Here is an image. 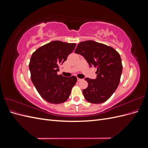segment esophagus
I'll list each match as a JSON object with an SVG mask.
<instances>
[{
	"instance_id": "1",
	"label": "esophagus",
	"mask_w": 148,
	"mask_h": 148,
	"mask_svg": "<svg viewBox=\"0 0 148 148\" xmlns=\"http://www.w3.org/2000/svg\"><path fill=\"white\" fill-rule=\"evenodd\" d=\"M82 80H83V79H80V78H77V81L78 82H80V81H82Z\"/></svg>"
}]
</instances>
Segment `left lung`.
Masks as SVG:
<instances>
[{
  "instance_id": "left-lung-1",
  "label": "left lung",
  "mask_w": 148,
  "mask_h": 148,
  "mask_svg": "<svg viewBox=\"0 0 148 148\" xmlns=\"http://www.w3.org/2000/svg\"><path fill=\"white\" fill-rule=\"evenodd\" d=\"M75 52L82 56L89 66L97 68L96 79L85 78L88 83L83 90L85 99L92 104L108 100L117 88L122 73L119 53L114 48L94 41L79 43Z\"/></svg>"
}]
</instances>
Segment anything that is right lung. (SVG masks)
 <instances>
[{"label": "right lung", "instance_id": "obj_1", "mask_svg": "<svg viewBox=\"0 0 148 148\" xmlns=\"http://www.w3.org/2000/svg\"><path fill=\"white\" fill-rule=\"evenodd\" d=\"M75 43L53 41L38 48L31 56L29 64L31 79L43 99L51 104L65 102L77 82L72 76L58 75L59 65L73 51Z\"/></svg>", "mask_w": 148, "mask_h": 148}]
</instances>
